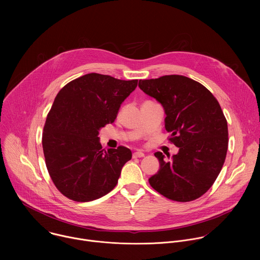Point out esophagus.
Listing matches in <instances>:
<instances>
[{"label":"esophagus","instance_id":"obj_1","mask_svg":"<svg viewBox=\"0 0 260 260\" xmlns=\"http://www.w3.org/2000/svg\"><path fill=\"white\" fill-rule=\"evenodd\" d=\"M145 156V154L143 153V152H141V151H138V152H135V153H133V157L134 158H140V157H144Z\"/></svg>","mask_w":260,"mask_h":260}]
</instances>
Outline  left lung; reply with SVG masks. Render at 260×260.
<instances>
[{"label":"left lung","instance_id":"1","mask_svg":"<svg viewBox=\"0 0 260 260\" xmlns=\"http://www.w3.org/2000/svg\"><path fill=\"white\" fill-rule=\"evenodd\" d=\"M139 87L162 105L169 141L179 147L168 159L154 153L160 169L149 178L151 187L176 202L199 199L214 184L228 152V121L218 101L203 84L182 75L140 80Z\"/></svg>","mask_w":260,"mask_h":260}]
</instances>
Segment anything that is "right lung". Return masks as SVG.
I'll return each instance as SVG.
<instances>
[{"label":"right lung","instance_id":"add662e5","mask_svg":"<svg viewBox=\"0 0 260 260\" xmlns=\"http://www.w3.org/2000/svg\"><path fill=\"white\" fill-rule=\"evenodd\" d=\"M138 80L98 73L66 84L54 99L42 135L46 167L55 187L75 202H90L112 190L132 158L124 146L105 150L99 131L114 122Z\"/></svg>","mask_w":260,"mask_h":260}]
</instances>
